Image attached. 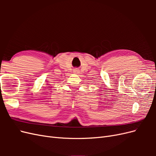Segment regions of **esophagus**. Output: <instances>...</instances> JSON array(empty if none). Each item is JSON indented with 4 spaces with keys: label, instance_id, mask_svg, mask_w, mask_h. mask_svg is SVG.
<instances>
[{
    "label": "esophagus",
    "instance_id": "esophagus-1",
    "mask_svg": "<svg viewBox=\"0 0 156 156\" xmlns=\"http://www.w3.org/2000/svg\"><path fill=\"white\" fill-rule=\"evenodd\" d=\"M73 72L74 74H78V73H79V70L77 69H75L73 70Z\"/></svg>",
    "mask_w": 156,
    "mask_h": 156
}]
</instances>
